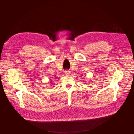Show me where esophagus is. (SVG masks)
Masks as SVG:
<instances>
[{
    "label": "esophagus",
    "instance_id": "esophagus-1",
    "mask_svg": "<svg viewBox=\"0 0 134 134\" xmlns=\"http://www.w3.org/2000/svg\"><path fill=\"white\" fill-rule=\"evenodd\" d=\"M65 74L66 75H69L70 74V71L67 70L65 71Z\"/></svg>",
    "mask_w": 134,
    "mask_h": 134
}]
</instances>
